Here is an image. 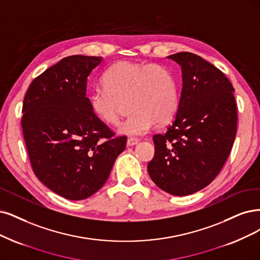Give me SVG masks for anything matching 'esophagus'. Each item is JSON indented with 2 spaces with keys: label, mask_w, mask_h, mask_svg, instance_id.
<instances>
[{
  "label": "esophagus",
  "mask_w": 260,
  "mask_h": 260,
  "mask_svg": "<svg viewBox=\"0 0 260 260\" xmlns=\"http://www.w3.org/2000/svg\"><path fill=\"white\" fill-rule=\"evenodd\" d=\"M138 143V139L137 138H133V137H129L127 139V146L128 147H132V146H135Z\"/></svg>",
  "instance_id": "obj_1"
}]
</instances>
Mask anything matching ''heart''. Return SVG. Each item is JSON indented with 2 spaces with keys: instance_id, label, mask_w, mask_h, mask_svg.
<instances>
[{
  "instance_id": "obj_1",
  "label": "heart",
  "mask_w": 260,
  "mask_h": 260,
  "mask_svg": "<svg viewBox=\"0 0 260 260\" xmlns=\"http://www.w3.org/2000/svg\"><path fill=\"white\" fill-rule=\"evenodd\" d=\"M102 81L104 86L89 94L90 109L102 122L115 125L122 103L128 99L132 113L119 126L123 135H145L156 122H167L177 110V82L162 65L120 61L104 73Z\"/></svg>"
}]
</instances>
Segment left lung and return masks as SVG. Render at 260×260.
I'll use <instances>...</instances> for the list:
<instances>
[{"mask_svg": "<svg viewBox=\"0 0 260 260\" xmlns=\"http://www.w3.org/2000/svg\"><path fill=\"white\" fill-rule=\"evenodd\" d=\"M167 57L181 66L183 85L174 121L153 136L148 172L160 189L186 196L222 170L236 138L238 108L234 86L217 67L190 52Z\"/></svg>", "mask_w": 260, "mask_h": 260, "instance_id": "left-lung-1", "label": "left lung"}]
</instances>
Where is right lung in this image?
I'll list each match as a JSON object with an SVG mask.
<instances>
[{
	"mask_svg": "<svg viewBox=\"0 0 260 260\" xmlns=\"http://www.w3.org/2000/svg\"><path fill=\"white\" fill-rule=\"evenodd\" d=\"M100 56L71 55L47 69L25 93L21 127L35 176L70 200L95 194L126 146L90 109L86 80Z\"/></svg>",
	"mask_w": 260,
	"mask_h": 260,
	"instance_id": "right-lung-1",
	"label": "right lung"
}]
</instances>
